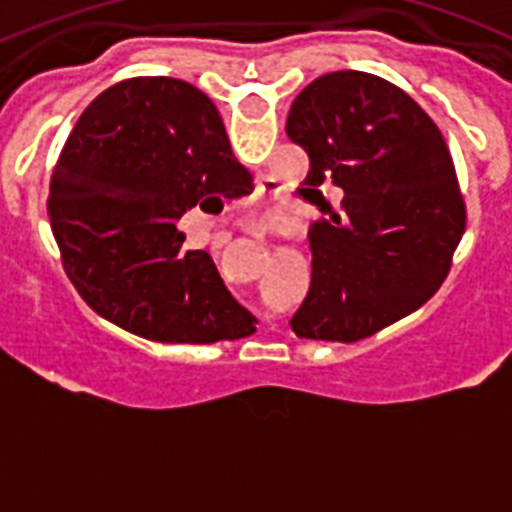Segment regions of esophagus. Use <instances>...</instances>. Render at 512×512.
<instances>
[{
    "mask_svg": "<svg viewBox=\"0 0 512 512\" xmlns=\"http://www.w3.org/2000/svg\"><path fill=\"white\" fill-rule=\"evenodd\" d=\"M248 228H251V230H261V220H251V223H248Z\"/></svg>",
    "mask_w": 512,
    "mask_h": 512,
    "instance_id": "1",
    "label": "esophagus"
}]
</instances>
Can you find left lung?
Returning a JSON list of instances; mask_svg holds the SVG:
<instances>
[{"instance_id": "obj_1", "label": "left lung", "mask_w": 512, "mask_h": 512, "mask_svg": "<svg viewBox=\"0 0 512 512\" xmlns=\"http://www.w3.org/2000/svg\"><path fill=\"white\" fill-rule=\"evenodd\" d=\"M287 135L305 148L300 194L343 215L312 223V282L289 325L300 338L354 343L436 295L467 228L454 161L410 94L364 71H333L289 107Z\"/></svg>"}]
</instances>
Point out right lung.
I'll return each instance as SVG.
<instances>
[{
  "mask_svg": "<svg viewBox=\"0 0 512 512\" xmlns=\"http://www.w3.org/2000/svg\"><path fill=\"white\" fill-rule=\"evenodd\" d=\"M251 189L210 97L138 76L79 117L53 169L48 215L63 269L99 318L158 343L235 341L256 318L210 253L184 248L176 220L200 200L223 210Z\"/></svg>",
  "mask_w": 512,
  "mask_h": 512,
  "instance_id": "obj_1",
  "label": "right lung"
}]
</instances>
